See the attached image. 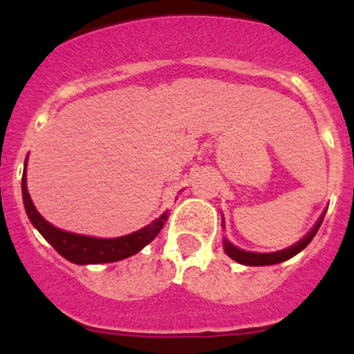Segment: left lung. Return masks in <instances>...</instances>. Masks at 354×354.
Segmentation results:
<instances>
[{
  "label": "left lung",
  "mask_w": 354,
  "mask_h": 354,
  "mask_svg": "<svg viewBox=\"0 0 354 354\" xmlns=\"http://www.w3.org/2000/svg\"><path fill=\"white\" fill-rule=\"evenodd\" d=\"M321 223H323V218L317 221V225H315L314 228H312L310 232L306 234L305 237H303L299 243H296L294 246H290V248L287 250H282V252H277V253H252V252H243V250L236 248L234 245H230L227 239H225V252H227V255L230 259H234V261H237L239 264H245V266H271V264H278V262H283L287 261V259L294 257L296 253L301 252L303 248H306L308 246V243H310L312 239H314V236L317 234L319 227H321Z\"/></svg>",
  "instance_id": "8db88e82"
}]
</instances>
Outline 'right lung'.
<instances>
[{"label":"right lung","mask_w":354,"mask_h":354,"mask_svg":"<svg viewBox=\"0 0 354 354\" xmlns=\"http://www.w3.org/2000/svg\"><path fill=\"white\" fill-rule=\"evenodd\" d=\"M23 200L28 218L33 223V227L42 234L44 239L48 241L62 257L74 262V264H104V262H117L131 257L134 253H138L143 246L149 245L150 241L158 236L165 221L168 220V212H165L154 223L147 225L138 232L117 237V239H97V237L65 232V230H60V228L48 223L35 209L26 187V168H24L23 174Z\"/></svg>","instance_id":"right-lung-1"}]
</instances>
